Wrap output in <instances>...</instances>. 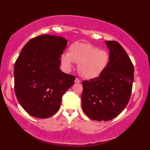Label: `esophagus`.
<instances>
[{
	"mask_svg": "<svg viewBox=\"0 0 150 150\" xmlns=\"http://www.w3.org/2000/svg\"><path fill=\"white\" fill-rule=\"evenodd\" d=\"M74 82H75V83H80L81 81L79 80L78 78H76L75 80H74Z\"/></svg>",
	"mask_w": 150,
	"mask_h": 150,
	"instance_id": "1",
	"label": "esophagus"
}]
</instances>
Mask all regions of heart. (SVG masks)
<instances>
[{"mask_svg":"<svg viewBox=\"0 0 150 150\" xmlns=\"http://www.w3.org/2000/svg\"><path fill=\"white\" fill-rule=\"evenodd\" d=\"M109 61L105 50L89 43L76 42L69 47L67 54H63L61 62L64 67L70 71L72 62L78 63V71L82 77L93 79L98 77L105 71Z\"/></svg>","mask_w":150,"mask_h":150,"instance_id":"heart-1","label":"heart"}]
</instances>
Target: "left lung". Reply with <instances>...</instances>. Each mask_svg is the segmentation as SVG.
Listing matches in <instances>:
<instances>
[{
    "label": "left lung",
    "mask_w": 150,
    "mask_h": 150,
    "mask_svg": "<svg viewBox=\"0 0 150 150\" xmlns=\"http://www.w3.org/2000/svg\"><path fill=\"white\" fill-rule=\"evenodd\" d=\"M109 62L98 78L82 82L83 111L93 120L108 121L115 118L129 102L134 67L123 47L115 41H105Z\"/></svg>",
    "instance_id": "8db88e82"
}]
</instances>
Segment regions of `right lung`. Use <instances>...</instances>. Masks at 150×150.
<instances>
[{
	"label": "right lung",
	"mask_w": 150,
	"mask_h": 150,
	"mask_svg": "<svg viewBox=\"0 0 150 150\" xmlns=\"http://www.w3.org/2000/svg\"><path fill=\"white\" fill-rule=\"evenodd\" d=\"M67 44L63 37L41 35L24 45L15 62V95L32 117L46 118L54 115L63 95L74 84V76L59 69Z\"/></svg>",
	"instance_id": "1"
}]
</instances>
